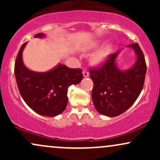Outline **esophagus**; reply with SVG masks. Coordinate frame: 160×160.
<instances>
[{
  "mask_svg": "<svg viewBox=\"0 0 160 160\" xmlns=\"http://www.w3.org/2000/svg\"><path fill=\"white\" fill-rule=\"evenodd\" d=\"M82 75H83L84 78H88V77H89V72H88V71L83 70V71H82Z\"/></svg>",
  "mask_w": 160,
  "mask_h": 160,
  "instance_id": "obj_1",
  "label": "esophagus"
}]
</instances>
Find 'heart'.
Wrapping results in <instances>:
<instances>
[{
	"label": "heart",
	"mask_w": 160,
	"mask_h": 160,
	"mask_svg": "<svg viewBox=\"0 0 160 160\" xmlns=\"http://www.w3.org/2000/svg\"><path fill=\"white\" fill-rule=\"evenodd\" d=\"M102 41L101 40H92L86 46V49L87 50H92V49H95L99 47L102 44ZM113 43H108L103 46L101 49H99L96 52L92 57V61L96 65H100L104 63L106 60L108 59V57L110 56L111 53L113 50Z\"/></svg>",
	"instance_id": "heart-1"
}]
</instances>
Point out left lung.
I'll list each match as a JSON object with an SVG mask.
<instances>
[{"mask_svg":"<svg viewBox=\"0 0 160 160\" xmlns=\"http://www.w3.org/2000/svg\"><path fill=\"white\" fill-rule=\"evenodd\" d=\"M136 56L129 68L121 70L117 57L121 50L111 55L100 68L90 70L93 81L92 98L95 109L101 114L117 117L131 107L143 89L147 66L144 56L138 43L127 46Z\"/></svg>","mask_w":160,"mask_h":160,"instance_id":"obj_1","label":"left lung"}]
</instances>
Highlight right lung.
Here are the masks:
<instances>
[{
    "instance_id": "right-lung-1",
    "label": "right lung",
    "mask_w": 160,
    "mask_h": 160,
    "mask_svg": "<svg viewBox=\"0 0 160 160\" xmlns=\"http://www.w3.org/2000/svg\"><path fill=\"white\" fill-rule=\"evenodd\" d=\"M39 33L34 38H43ZM27 43L22 45L15 62V76L22 98L31 109L45 117H56L65 111L68 104V88L82 80V71L70 68L58 63L46 72L28 69L24 64L22 52Z\"/></svg>"
}]
</instances>
